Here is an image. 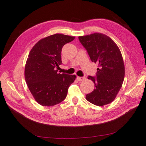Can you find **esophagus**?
Returning a JSON list of instances; mask_svg holds the SVG:
<instances>
[{
    "label": "esophagus",
    "mask_w": 146,
    "mask_h": 146,
    "mask_svg": "<svg viewBox=\"0 0 146 146\" xmlns=\"http://www.w3.org/2000/svg\"><path fill=\"white\" fill-rule=\"evenodd\" d=\"M77 80L78 81H83V80H85V77H77Z\"/></svg>",
    "instance_id": "34e87169"
}]
</instances>
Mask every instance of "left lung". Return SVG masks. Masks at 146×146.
Listing matches in <instances>:
<instances>
[{"label": "left lung", "mask_w": 146, "mask_h": 146, "mask_svg": "<svg viewBox=\"0 0 146 146\" xmlns=\"http://www.w3.org/2000/svg\"><path fill=\"white\" fill-rule=\"evenodd\" d=\"M92 62L98 64L96 78L89 76L95 88L86 99L97 106L108 104L115 99L125 76L121 52L112 39L104 34L94 33L78 36Z\"/></svg>", "instance_id": "left-lung-1"}]
</instances>
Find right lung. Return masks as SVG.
<instances>
[{"instance_id":"add662e5","label":"right lung","mask_w":146,"mask_h":146,"mask_svg":"<svg viewBox=\"0 0 146 146\" xmlns=\"http://www.w3.org/2000/svg\"><path fill=\"white\" fill-rule=\"evenodd\" d=\"M75 36L56 33L40 39L31 49L25 66L24 76L35 100L41 105L51 107L65 99L75 75L58 73L62 63L61 52Z\"/></svg>"}]
</instances>
